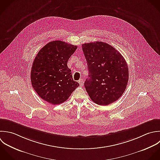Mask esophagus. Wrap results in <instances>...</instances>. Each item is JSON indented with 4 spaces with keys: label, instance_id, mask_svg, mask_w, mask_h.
I'll return each instance as SVG.
<instances>
[{
    "label": "esophagus",
    "instance_id": "esophagus-1",
    "mask_svg": "<svg viewBox=\"0 0 160 160\" xmlns=\"http://www.w3.org/2000/svg\"><path fill=\"white\" fill-rule=\"evenodd\" d=\"M78 83H79L80 85L82 87V86L83 85V80H82V79H80V80H78Z\"/></svg>",
    "mask_w": 160,
    "mask_h": 160
}]
</instances>
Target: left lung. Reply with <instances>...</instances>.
I'll return each instance as SVG.
<instances>
[{"label": "left lung", "instance_id": "1", "mask_svg": "<svg viewBox=\"0 0 160 160\" xmlns=\"http://www.w3.org/2000/svg\"><path fill=\"white\" fill-rule=\"evenodd\" d=\"M82 49L89 72L84 85L91 100L100 105L118 100L127 88L129 77L123 57L103 42L85 43Z\"/></svg>", "mask_w": 160, "mask_h": 160}]
</instances>
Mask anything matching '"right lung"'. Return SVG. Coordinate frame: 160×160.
Masks as SVG:
<instances>
[{"mask_svg": "<svg viewBox=\"0 0 160 160\" xmlns=\"http://www.w3.org/2000/svg\"><path fill=\"white\" fill-rule=\"evenodd\" d=\"M77 47L61 40L50 42L42 47L32 64L30 78L33 89L45 101L58 105L65 102L79 86L73 80L67 66Z\"/></svg>", "mask_w": 160, "mask_h": 160, "instance_id": "obj_1", "label": "right lung"}]
</instances>
